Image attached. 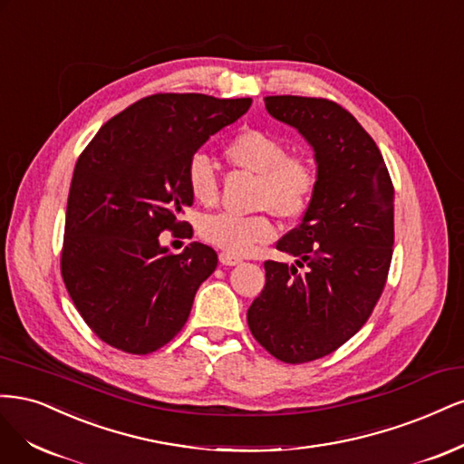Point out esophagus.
I'll return each mask as SVG.
<instances>
[{"instance_id":"esophagus-1","label":"esophagus","mask_w":464,"mask_h":464,"mask_svg":"<svg viewBox=\"0 0 464 464\" xmlns=\"http://www.w3.org/2000/svg\"><path fill=\"white\" fill-rule=\"evenodd\" d=\"M219 262H221L223 266H238L243 260L238 258V256H233V254H229V252H221V254H219Z\"/></svg>"}]
</instances>
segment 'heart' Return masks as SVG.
Returning a JSON list of instances; mask_svg holds the SVG:
<instances>
[{
  "mask_svg": "<svg viewBox=\"0 0 464 464\" xmlns=\"http://www.w3.org/2000/svg\"><path fill=\"white\" fill-rule=\"evenodd\" d=\"M233 168L258 175L254 206L272 210L283 219L303 216L316 188V168L303 154H287V144L264 129H243L223 148ZM190 197L210 206L218 200V173L212 160L194 154L187 168ZM200 235L210 245L231 254H246L258 245L270 243L276 227L266 214L237 216L229 212L206 216Z\"/></svg>",
  "mask_w": 464,
  "mask_h": 464,
  "instance_id": "1",
  "label": "heart"
}]
</instances>
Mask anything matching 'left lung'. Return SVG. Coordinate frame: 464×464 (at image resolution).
I'll return each mask as SVG.
<instances>
[{"label":"left lung","mask_w":464,"mask_h":464,"mask_svg":"<svg viewBox=\"0 0 464 464\" xmlns=\"http://www.w3.org/2000/svg\"><path fill=\"white\" fill-rule=\"evenodd\" d=\"M266 110L312 146L316 188L277 243L293 266L264 262L266 285L246 312L260 345L289 364L322 358L370 318L393 254V185L380 148L339 103L266 96ZM298 266H306L304 275Z\"/></svg>","instance_id":"8db88e82"}]
</instances>
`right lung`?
I'll list each match as a JSON object with an SVG mask.
<instances>
[{"label": "right lung", "instance_id": "obj_1", "mask_svg": "<svg viewBox=\"0 0 464 464\" xmlns=\"http://www.w3.org/2000/svg\"><path fill=\"white\" fill-rule=\"evenodd\" d=\"M250 103L206 94L148 96L102 125L79 156L62 276L74 306L103 343L148 354L183 330L218 254L202 243L171 254L160 245V233L187 227L179 216L194 200L188 161Z\"/></svg>", "mask_w": 464, "mask_h": 464}]
</instances>
